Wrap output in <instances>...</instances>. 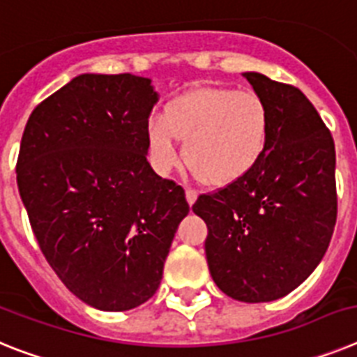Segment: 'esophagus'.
<instances>
[{
	"label": "esophagus",
	"instance_id": "esophagus-1",
	"mask_svg": "<svg viewBox=\"0 0 357 357\" xmlns=\"http://www.w3.org/2000/svg\"><path fill=\"white\" fill-rule=\"evenodd\" d=\"M185 196H187L188 204H194V203H196V199H197V192L192 190V188H187V190H185Z\"/></svg>",
	"mask_w": 357,
	"mask_h": 357
}]
</instances>
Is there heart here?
I'll use <instances>...</instances> for the list:
<instances>
[{
  "mask_svg": "<svg viewBox=\"0 0 357 357\" xmlns=\"http://www.w3.org/2000/svg\"><path fill=\"white\" fill-rule=\"evenodd\" d=\"M271 129L268 102L252 89L197 88L169 100L145 127L154 169L167 174L179 149L197 179L226 187L248 174L264 154Z\"/></svg>",
  "mask_w": 357,
  "mask_h": 357,
  "instance_id": "obj_1",
  "label": "heart"
}]
</instances>
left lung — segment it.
I'll return each instance as SVG.
<instances>
[{
    "label": "left lung",
    "instance_id": "left-lung-1",
    "mask_svg": "<svg viewBox=\"0 0 357 357\" xmlns=\"http://www.w3.org/2000/svg\"><path fill=\"white\" fill-rule=\"evenodd\" d=\"M264 97L271 129L248 174L192 206L208 228L204 252L217 287L238 302L289 294L320 264L336 225V151L298 88L243 73Z\"/></svg>",
    "mask_w": 357,
    "mask_h": 357
}]
</instances>
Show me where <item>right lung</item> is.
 Segmentation results:
<instances>
[{
	"label": "right lung",
	"instance_id": "1",
	"mask_svg": "<svg viewBox=\"0 0 357 357\" xmlns=\"http://www.w3.org/2000/svg\"><path fill=\"white\" fill-rule=\"evenodd\" d=\"M158 93L131 73H84L30 114L17 188L43 255L100 311H129L160 287L185 190L147 161Z\"/></svg>",
	"mask_w": 357,
	"mask_h": 357
}]
</instances>
